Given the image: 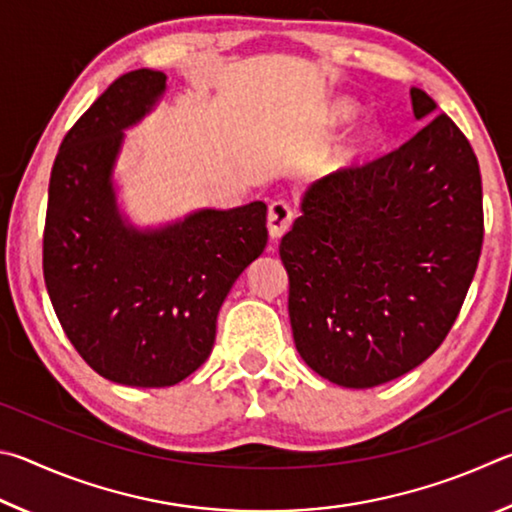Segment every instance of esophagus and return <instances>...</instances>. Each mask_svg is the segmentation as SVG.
<instances>
[{
	"label": "esophagus",
	"instance_id": "obj_1",
	"mask_svg": "<svg viewBox=\"0 0 512 512\" xmlns=\"http://www.w3.org/2000/svg\"><path fill=\"white\" fill-rule=\"evenodd\" d=\"M294 220V209L288 200H274L270 204V211H267V229H270V236L276 240L281 238L285 231L290 229Z\"/></svg>",
	"mask_w": 512,
	"mask_h": 512
}]
</instances>
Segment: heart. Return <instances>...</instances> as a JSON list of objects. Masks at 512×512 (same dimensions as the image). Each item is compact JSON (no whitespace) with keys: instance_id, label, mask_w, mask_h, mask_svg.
Returning a JSON list of instances; mask_svg holds the SVG:
<instances>
[{"instance_id":"obj_1","label":"heart","mask_w":512,"mask_h":512,"mask_svg":"<svg viewBox=\"0 0 512 512\" xmlns=\"http://www.w3.org/2000/svg\"><path fill=\"white\" fill-rule=\"evenodd\" d=\"M348 112H351V107L348 105H337L335 107V114L337 116H346ZM375 139H378V132H375L371 125H366V128H362V130H357L351 139H348L342 148H337V152H335V164L337 166H344V164H348V161L351 159H355L357 155H362V152H366L369 150L373 143H375Z\"/></svg>"}]
</instances>
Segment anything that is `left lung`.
Returning <instances> with one entry per match:
<instances>
[{
	"mask_svg": "<svg viewBox=\"0 0 512 512\" xmlns=\"http://www.w3.org/2000/svg\"><path fill=\"white\" fill-rule=\"evenodd\" d=\"M400 148L308 188L281 240L297 351L321 378L369 389L416 369L450 333L483 245L479 161L450 116L411 89Z\"/></svg>",
	"mask_w": 512,
	"mask_h": 512,
	"instance_id": "left-lung-1",
	"label": "left lung"
}]
</instances>
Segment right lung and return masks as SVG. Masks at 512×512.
<instances>
[{
  "label": "right lung",
  "mask_w": 512,
  "mask_h": 512,
  "mask_svg": "<svg viewBox=\"0 0 512 512\" xmlns=\"http://www.w3.org/2000/svg\"><path fill=\"white\" fill-rule=\"evenodd\" d=\"M166 87L161 71H130L71 125L49 179L42 272L62 330L103 378L173 387L215 342L231 285L267 245V206L200 211L139 233L116 211L110 173L121 130Z\"/></svg>",
  "instance_id": "add662e5"
}]
</instances>
